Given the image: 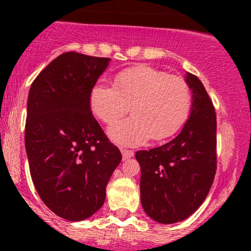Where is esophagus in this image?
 Returning a JSON list of instances; mask_svg holds the SVG:
<instances>
[{"instance_id": "34e87169", "label": "esophagus", "mask_w": 251, "mask_h": 251, "mask_svg": "<svg viewBox=\"0 0 251 251\" xmlns=\"http://www.w3.org/2000/svg\"><path fill=\"white\" fill-rule=\"evenodd\" d=\"M121 154H123V159L124 160H127V159L132 158L133 156V151H130V149H126V148H121Z\"/></svg>"}]
</instances>
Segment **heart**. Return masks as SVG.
<instances>
[{"label": "heart", "instance_id": "1", "mask_svg": "<svg viewBox=\"0 0 251 251\" xmlns=\"http://www.w3.org/2000/svg\"><path fill=\"white\" fill-rule=\"evenodd\" d=\"M192 90L183 77L137 65L119 73L114 86L98 83L90 95L96 118L111 125L128 113L133 116L109 128L116 143L136 146L149 137L164 141L181 130L192 109Z\"/></svg>", "mask_w": 251, "mask_h": 251}]
</instances>
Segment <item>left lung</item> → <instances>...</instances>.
Segmentation results:
<instances>
[{"label":"left lung","instance_id":"8db88e82","mask_svg":"<svg viewBox=\"0 0 251 251\" xmlns=\"http://www.w3.org/2000/svg\"><path fill=\"white\" fill-rule=\"evenodd\" d=\"M186 81L193 102L179 135L164 146L136 153L142 206L160 224L191 216L203 204L216 174V111L198 76L188 73Z\"/></svg>","mask_w":251,"mask_h":251}]
</instances>
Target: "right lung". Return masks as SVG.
<instances>
[{
	"mask_svg": "<svg viewBox=\"0 0 251 251\" xmlns=\"http://www.w3.org/2000/svg\"><path fill=\"white\" fill-rule=\"evenodd\" d=\"M110 58L65 52L31 83L27 97L25 149L40 198L68 221L95 214L120 164L90 107V95Z\"/></svg>",
	"mask_w": 251,
	"mask_h": 251,
	"instance_id": "1",
	"label": "right lung"
}]
</instances>
